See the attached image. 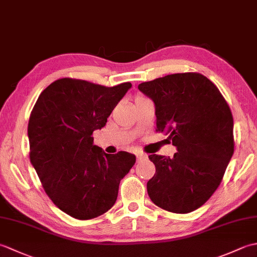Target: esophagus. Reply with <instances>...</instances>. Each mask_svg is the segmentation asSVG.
I'll return each instance as SVG.
<instances>
[{"label":"esophagus","mask_w":257,"mask_h":257,"mask_svg":"<svg viewBox=\"0 0 257 257\" xmlns=\"http://www.w3.org/2000/svg\"><path fill=\"white\" fill-rule=\"evenodd\" d=\"M148 159V156L144 155V154H137V161H141V160H146Z\"/></svg>","instance_id":"obj_1"}]
</instances>
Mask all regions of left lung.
<instances>
[{
	"label": "left lung",
	"instance_id": "obj_1",
	"mask_svg": "<svg viewBox=\"0 0 257 257\" xmlns=\"http://www.w3.org/2000/svg\"><path fill=\"white\" fill-rule=\"evenodd\" d=\"M154 101L157 132L170 134L173 158L149 156L156 174L147 183L163 210L189 213L214 193L234 152L233 117L217 87L196 73L172 74L141 83Z\"/></svg>",
	"mask_w": 257,
	"mask_h": 257
}]
</instances>
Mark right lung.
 Instances as JSON below:
<instances>
[{
	"mask_svg": "<svg viewBox=\"0 0 257 257\" xmlns=\"http://www.w3.org/2000/svg\"><path fill=\"white\" fill-rule=\"evenodd\" d=\"M130 88V83L105 87L62 78L41 92L33 108L31 163L54 204L75 219H94L111 209L120 180L135 165V155L105 154L91 137Z\"/></svg>",
	"mask_w": 257,
	"mask_h": 257,
	"instance_id": "add662e5",
	"label": "right lung"
}]
</instances>
